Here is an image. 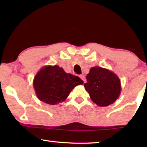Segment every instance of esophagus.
<instances>
[{"mask_svg": "<svg viewBox=\"0 0 147 147\" xmlns=\"http://www.w3.org/2000/svg\"><path fill=\"white\" fill-rule=\"evenodd\" d=\"M80 78H81V79L83 80L84 82H86V78H85V76H84V75H80Z\"/></svg>", "mask_w": 147, "mask_h": 147, "instance_id": "34e87169", "label": "esophagus"}]
</instances>
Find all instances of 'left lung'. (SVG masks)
Returning a JSON list of instances; mask_svg holds the SVG:
<instances>
[{"label": "left lung", "mask_w": 147, "mask_h": 147, "mask_svg": "<svg viewBox=\"0 0 147 147\" xmlns=\"http://www.w3.org/2000/svg\"><path fill=\"white\" fill-rule=\"evenodd\" d=\"M84 88L92 101L99 106L113 104L120 96L121 84L117 75L101 67H92L86 76Z\"/></svg>", "instance_id": "left-lung-1"}]
</instances>
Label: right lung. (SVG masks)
Wrapping results in <instances>:
<instances>
[{"label":"right lung","instance_id":"right-lung-1","mask_svg":"<svg viewBox=\"0 0 147 147\" xmlns=\"http://www.w3.org/2000/svg\"><path fill=\"white\" fill-rule=\"evenodd\" d=\"M79 77L67 74L58 65H45L37 72L33 87L38 99L50 105L65 101L76 86L83 84Z\"/></svg>","mask_w":147,"mask_h":147}]
</instances>
